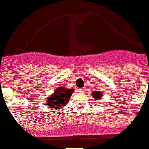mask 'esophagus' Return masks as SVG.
Here are the masks:
<instances>
[{"label":"esophagus","mask_w":149,"mask_h":149,"mask_svg":"<svg viewBox=\"0 0 149 149\" xmlns=\"http://www.w3.org/2000/svg\"><path fill=\"white\" fill-rule=\"evenodd\" d=\"M84 90H85V89H83V88H82V89H79V92H80V93H82V92H84Z\"/></svg>","instance_id":"1"}]
</instances>
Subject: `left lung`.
<instances>
[{"label":"left lung","instance_id":"8db88e82","mask_svg":"<svg viewBox=\"0 0 149 149\" xmlns=\"http://www.w3.org/2000/svg\"><path fill=\"white\" fill-rule=\"evenodd\" d=\"M102 93L99 91H95L94 93H93V97L94 98L95 100H100V99L102 100Z\"/></svg>","mask_w":149,"mask_h":149}]
</instances>
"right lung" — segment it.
Returning <instances> with one entry per match:
<instances>
[{"instance_id":"1","label":"right lung","mask_w":149,"mask_h":149,"mask_svg":"<svg viewBox=\"0 0 149 149\" xmlns=\"http://www.w3.org/2000/svg\"><path fill=\"white\" fill-rule=\"evenodd\" d=\"M73 92V89H66L64 87H60L54 92L53 95L49 96V99L47 100V105H48L49 108H52L53 109L61 108L68 103L70 98Z\"/></svg>"}]
</instances>
